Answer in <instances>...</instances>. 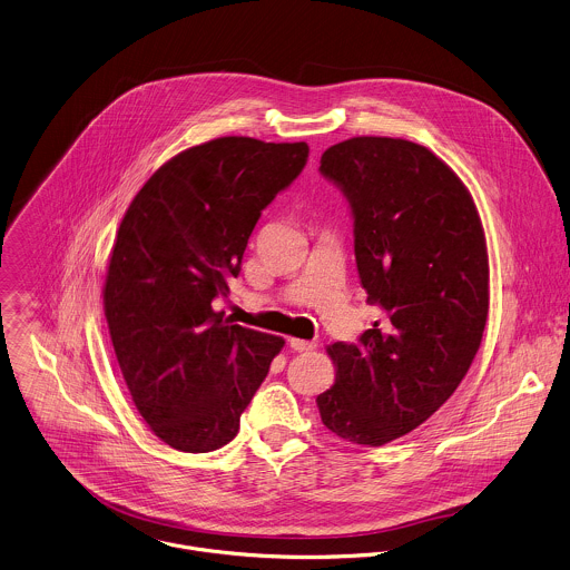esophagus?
I'll return each instance as SVG.
<instances>
[{
  "mask_svg": "<svg viewBox=\"0 0 570 570\" xmlns=\"http://www.w3.org/2000/svg\"><path fill=\"white\" fill-rule=\"evenodd\" d=\"M288 343L295 352H313L317 347V343L306 342V340H288Z\"/></svg>",
  "mask_w": 570,
  "mask_h": 570,
  "instance_id": "esophagus-1",
  "label": "esophagus"
}]
</instances>
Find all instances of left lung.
I'll return each mask as SVG.
<instances>
[{
    "label": "left lung",
    "mask_w": 570,
    "mask_h": 570,
    "mask_svg": "<svg viewBox=\"0 0 570 570\" xmlns=\"http://www.w3.org/2000/svg\"><path fill=\"white\" fill-rule=\"evenodd\" d=\"M320 171L350 203L354 257L383 317L328 354L335 385L317 396L343 441L379 448L425 423L464 379L487 326L489 257L469 189L434 151L354 136Z\"/></svg>",
    "instance_id": "1"
}]
</instances>
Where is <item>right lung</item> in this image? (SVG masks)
I'll return each mask as SVG.
<instances>
[{
    "label": "right lung",
    "mask_w": 570,
    "mask_h": 570,
    "mask_svg": "<svg viewBox=\"0 0 570 570\" xmlns=\"http://www.w3.org/2000/svg\"><path fill=\"white\" fill-rule=\"evenodd\" d=\"M306 160V142L214 138L156 169L120 220L104 311L138 414L174 450L205 454L233 441L284 347L212 302L237 277L262 209Z\"/></svg>",
    "instance_id": "obj_1"
}]
</instances>
